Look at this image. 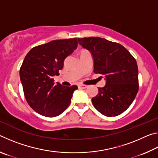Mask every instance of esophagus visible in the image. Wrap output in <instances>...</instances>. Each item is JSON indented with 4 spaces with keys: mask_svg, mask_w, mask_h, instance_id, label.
Listing matches in <instances>:
<instances>
[{
    "mask_svg": "<svg viewBox=\"0 0 158 158\" xmlns=\"http://www.w3.org/2000/svg\"><path fill=\"white\" fill-rule=\"evenodd\" d=\"M87 87H88V85H84V84H80V85H79V89H86Z\"/></svg>",
    "mask_w": 158,
    "mask_h": 158,
    "instance_id": "esophagus-1",
    "label": "esophagus"
}]
</instances>
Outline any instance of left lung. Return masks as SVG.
<instances>
[{
	"instance_id": "left-lung-1",
	"label": "left lung",
	"mask_w": 158,
	"mask_h": 158,
	"mask_svg": "<svg viewBox=\"0 0 158 158\" xmlns=\"http://www.w3.org/2000/svg\"><path fill=\"white\" fill-rule=\"evenodd\" d=\"M79 44L91 52L94 73L106 77L92 98L94 107L106 116H118L127 110L139 90L138 67L132 55L117 42L98 37L78 38Z\"/></svg>"
}]
</instances>
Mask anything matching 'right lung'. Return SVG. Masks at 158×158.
<instances>
[{"label": "right lung", "mask_w": 158, "mask_h": 158, "mask_svg": "<svg viewBox=\"0 0 158 158\" xmlns=\"http://www.w3.org/2000/svg\"><path fill=\"white\" fill-rule=\"evenodd\" d=\"M77 38L56 40L29 51L21 66L19 74L23 93L31 107L47 117L63 113L71 102L77 85H54L53 77L58 75L64 60L77 47Z\"/></svg>", "instance_id": "right-lung-1"}]
</instances>
